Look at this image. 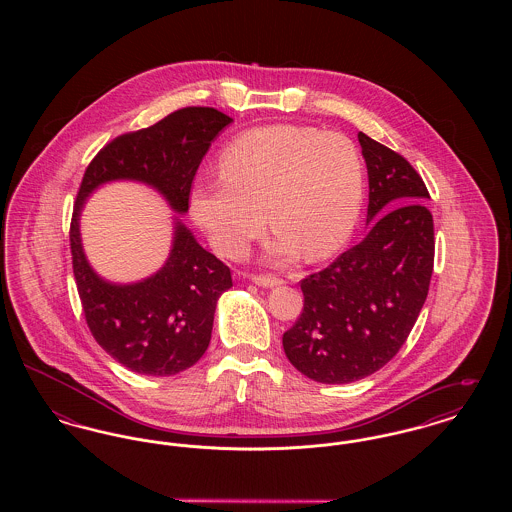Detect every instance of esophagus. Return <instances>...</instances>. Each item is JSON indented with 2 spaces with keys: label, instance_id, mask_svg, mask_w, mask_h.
I'll list each match as a JSON object with an SVG mask.
<instances>
[{
  "label": "esophagus",
  "instance_id": "obj_1",
  "mask_svg": "<svg viewBox=\"0 0 512 512\" xmlns=\"http://www.w3.org/2000/svg\"><path fill=\"white\" fill-rule=\"evenodd\" d=\"M251 282H255V284L261 286V288H274V286H280V284H282L280 278L270 276V274H251Z\"/></svg>",
  "mask_w": 512,
  "mask_h": 512
}]
</instances>
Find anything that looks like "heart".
Returning a JSON list of instances; mask_svg holds the SVG:
<instances>
[{"label":"heart","instance_id":"b5f03b06","mask_svg":"<svg viewBox=\"0 0 512 512\" xmlns=\"http://www.w3.org/2000/svg\"><path fill=\"white\" fill-rule=\"evenodd\" d=\"M219 165L222 176L195 184L190 211L226 257H240L267 219L276 230V259L299 251L305 261L328 259L357 226L365 163L340 132L301 124L251 128L222 149Z\"/></svg>","mask_w":512,"mask_h":512}]
</instances>
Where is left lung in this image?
I'll use <instances>...</instances> for the list:
<instances>
[{"label": "left lung", "mask_w": 512, "mask_h": 512, "mask_svg": "<svg viewBox=\"0 0 512 512\" xmlns=\"http://www.w3.org/2000/svg\"><path fill=\"white\" fill-rule=\"evenodd\" d=\"M368 171V234L301 280L303 313L284 334L286 357L320 384L380 370L409 338L434 270L430 194L413 165L359 132Z\"/></svg>", "instance_id": "8db88e82"}]
</instances>
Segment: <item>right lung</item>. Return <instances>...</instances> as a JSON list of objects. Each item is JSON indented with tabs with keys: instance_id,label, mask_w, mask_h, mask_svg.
Returning a JSON list of instances; mask_svg holds the SVG:
<instances>
[{
	"instance_id": "1",
	"label": "right lung",
	"mask_w": 512,
	"mask_h": 512,
	"mask_svg": "<svg viewBox=\"0 0 512 512\" xmlns=\"http://www.w3.org/2000/svg\"><path fill=\"white\" fill-rule=\"evenodd\" d=\"M230 122L213 107L178 109L149 128L109 142L84 172L71 220L76 288L92 336L132 372L172 376L203 357L217 301L232 288L230 268L197 244L176 217L171 253L163 267L134 284L107 282L84 255L82 207L101 184L136 180L155 188L172 211L184 215L197 167Z\"/></svg>"
}]
</instances>
